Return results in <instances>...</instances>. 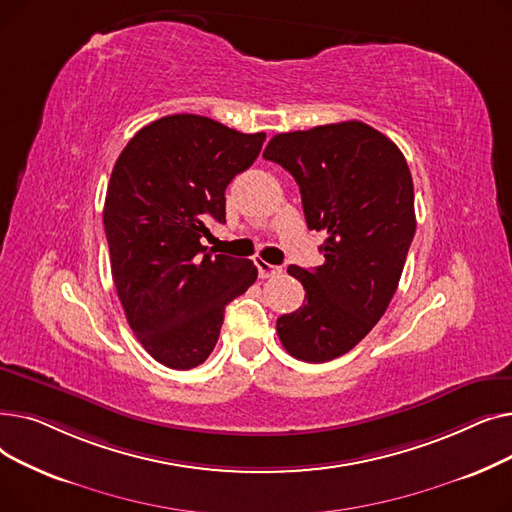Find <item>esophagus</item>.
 <instances>
[{
    "label": "esophagus",
    "mask_w": 512,
    "mask_h": 512,
    "mask_svg": "<svg viewBox=\"0 0 512 512\" xmlns=\"http://www.w3.org/2000/svg\"><path fill=\"white\" fill-rule=\"evenodd\" d=\"M255 265H257L259 278H272V276H278V274L284 272L280 265H272V263H267V261H263V259H257Z\"/></svg>",
    "instance_id": "1"
}]
</instances>
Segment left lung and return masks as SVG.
I'll list each match as a JSON object with an SVG mask.
<instances>
[{
  "mask_svg": "<svg viewBox=\"0 0 512 512\" xmlns=\"http://www.w3.org/2000/svg\"><path fill=\"white\" fill-rule=\"evenodd\" d=\"M263 157L297 180L309 230L328 232L324 265L288 267L305 301L276 324L294 359L326 363L355 348L394 297L417 228L413 178L400 149L359 120L276 134Z\"/></svg>",
  "mask_w": 512,
  "mask_h": 512,
  "instance_id": "8db88e82",
  "label": "left lung"
}]
</instances>
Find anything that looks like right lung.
<instances>
[{
    "instance_id": "right-lung-1",
    "label": "right lung",
    "mask_w": 512,
    "mask_h": 512,
    "mask_svg": "<svg viewBox=\"0 0 512 512\" xmlns=\"http://www.w3.org/2000/svg\"><path fill=\"white\" fill-rule=\"evenodd\" d=\"M265 132L245 134L205 116L174 114L128 141L107 184L103 226L128 324L170 369L201 365L224 309L257 280L251 259L201 245L226 222V186L257 159Z\"/></svg>"
}]
</instances>
